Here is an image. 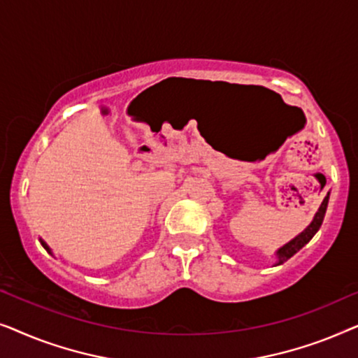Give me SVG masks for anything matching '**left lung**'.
Segmentation results:
<instances>
[{"mask_svg": "<svg viewBox=\"0 0 358 358\" xmlns=\"http://www.w3.org/2000/svg\"><path fill=\"white\" fill-rule=\"evenodd\" d=\"M327 202H329V192H327L324 200H322L321 207L317 208V212L315 215V218H313V222L308 224V227L303 229V231L298 234V236L293 238L292 241H288L287 244H283V246L275 252L277 254L275 266H280V264L287 262L288 259L293 256V254H296L303 246H305V244H308V243L311 241V238L317 233V229H320L321 224H322V220H324Z\"/></svg>", "mask_w": 358, "mask_h": 358, "instance_id": "1", "label": "left lung"}]
</instances>
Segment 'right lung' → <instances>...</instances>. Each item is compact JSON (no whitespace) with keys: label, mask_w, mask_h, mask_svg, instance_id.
<instances>
[{"label":"right lung","mask_w":358,"mask_h":358,"mask_svg":"<svg viewBox=\"0 0 358 358\" xmlns=\"http://www.w3.org/2000/svg\"><path fill=\"white\" fill-rule=\"evenodd\" d=\"M41 243H42V246H43V249H45V251H47L48 254H52V251H50V248H48V246H47V243H43V241H42V239H41Z\"/></svg>","instance_id":"obj_1"}]
</instances>
